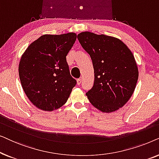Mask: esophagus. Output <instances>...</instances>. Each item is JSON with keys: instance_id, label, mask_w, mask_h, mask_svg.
Wrapping results in <instances>:
<instances>
[{"instance_id": "1", "label": "esophagus", "mask_w": 159, "mask_h": 159, "mask_svg": "<svg viewBox=\"0 0 159 159\" xmlns=\"http://www.w3.org/2000/svg\"><path fill=\"white\" fill-rule=\"evenodd\" d=\"M81 82H82V80H81V79H80V78H79V79L77 80V82L78 85H80V84H81Z\"/></svg>"}]
</instances>
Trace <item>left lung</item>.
<instances>
[{
    "label": "left lung",
    "instance_id": "1",
    "mask_svg": "<svg viewBox=\"0 0 159 159\" xmlns=\"http://www.w3.org/2000/svg\"><path fill=\"white\" fill-rule=\"evenodd\" d=\"M79 42L92 59L95 80L86 95L93 106L110 113L121 108L135 89L138 69L131 51L114 37L83 32Z\"/></svg>",
    "mask_w": 159,
    "mask_h": 159
}]
</instances>
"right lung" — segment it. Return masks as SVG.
Returning a JSON list of instances; mask_svg holds the SVG:
<instances>
[{"mask_svg": "<svg viewBox=\"0 0 159 159\" xmlns=\"http://www.w3.org/2000/svg\"><path fill=\"white\" fill-rule=\"evenodd\" d=\"M76 39L74 32L44 34L21 56L19 66L21 86L37 108L52 111L68 100L77 81L70 75L66 57Z\"/></svg>", "mask_w": 159, "mask_h": 159, "instance_id": "add662e5", "label": "right lung"}]
</instances>
